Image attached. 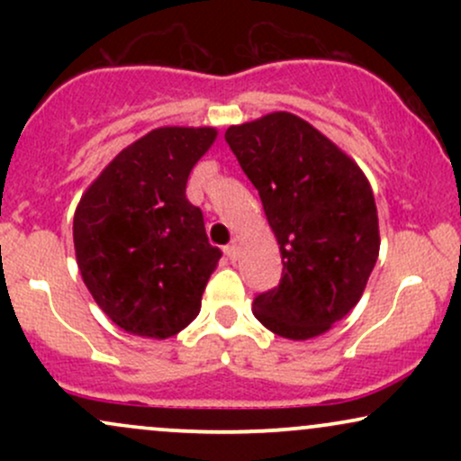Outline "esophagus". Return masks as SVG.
I'll list each match as a JSON object with an SVG mask.
<instances>
[{
	"label": "esophagus",
	"instance_id": "1",
	"mask_svg": "<svg viewBox=\"0 0 461 461\" xmlns=\"http://www.w3.org/2000/svg\"><path fill=\"white\" fill-rule=\"evenodd\" d=\"M238 251H240V238H238V236H236V238H234V240H231V242H230V245H227V247H225V256H227V258H230V260H231V262H234V260H236V258H238Z\"/></svg>",
	"mask_w": 461,
	"mask_h": 461
}]
</instances>
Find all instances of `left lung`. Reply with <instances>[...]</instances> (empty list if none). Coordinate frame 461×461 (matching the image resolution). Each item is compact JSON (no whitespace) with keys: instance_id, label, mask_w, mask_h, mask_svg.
I'll return each instance as SVG.
<instances>
[{"instance_id":"8db88e82","label":"left lung","mask_w":461,"mask_h":461,"mask_svg":"<svg viewBox=\"0 0 461 461\" xmlns=\"http://www.w3.org/2000/svg\"><path fill=\"white\" fill-rule=\"evenodd\" d=\"M225 140L260 193L284 264L253 314L288 340L322 336L356 308L377 262L373 188L351 156L293 113L231 125Z\"/></svg>"}]
</instances>
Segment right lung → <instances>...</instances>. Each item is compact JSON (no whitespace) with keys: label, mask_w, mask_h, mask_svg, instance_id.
I'll return each mask as SVG.
<instances>
[{"label":"right lung","mask_w":461,"mask_h":461,"mask_svg":"<svg viewBox=\"0 0 461 461\" xmlns=\"http://www.w3.org/2000/svg\"><path fill=\"white\" fill-rule=\"evenodd\" d=\"M216 134V128L179 125L151 130L79 199L77 268L105 316L131 336L164 340L197 319L221 251L208 242L201 210L186 199V182Z\"/></svg>","instance_id":"obj_1"}]
</instances>
